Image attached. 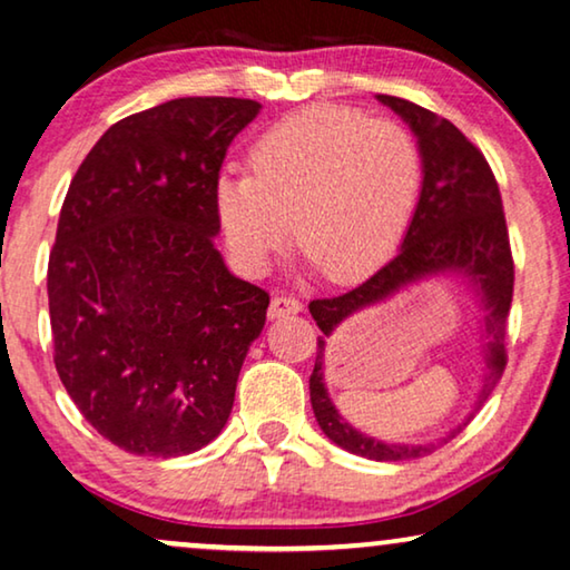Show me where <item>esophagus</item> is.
<instances>
[{"label":"esophagus","mask_w":570,"mask_h":570,"mask_svg":"<svg viewBox=\"0 0 570 570\" xmlns=\"http://www.w3.org/2000/svg\"><path fill=\"white\" fill-rule=\"evenodd\" d=\"M296 312H302V302L296 299V296L278 294V296H274V299H271V307H268V317L271 320L296 315Z\"/></svg>","instance_id":"obj_1"}]
</instances>
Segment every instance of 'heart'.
I'll list each match as a JSON object with an SVG mask.
<instances>
[{
  "label": "heart",
  "instance_id": "obj_1",
  "mask_svg": "<svg viewBox=\"0 0 570 570\" xmlns=\"http://www.w3.org/2000/svg\"><path fill=\"white\" fill-rule=\"evenodd\" d=\"M253 173L224 170L214 204L245 268L261 271L296 235L333 282H356L397 250L423 183L415 136L390 118L309 106L250 149Z\"/></svg>",
  "mask_w": 570,
  "mask_h": 570
}]
</instances>
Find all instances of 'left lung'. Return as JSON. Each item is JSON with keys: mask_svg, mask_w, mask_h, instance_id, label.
<instances>
[{"mask_svg": "<svg viewBox=\"0 0 570 570\" xmlns=\"http://www.w3.org/2000/svg\"><path fill=\"white\" fill-rule=\"evenodd\" d=\"M380 100L403 116L419 136L423 155V188L419 206H415L413 222L405 232L403 250L395 258L384 263L372 278H366L364 284L346 294L312 299L309 312L320 331L331 335L338 323L354 315L356 309L384 299L403 284H411L423 276L446 274V271H462L478 284L488 309L485 380L475 403V411H480L509 362L507 320L511 294H514V258H511L499 183H495V175L483 151L444 116L415 106L411 100L395 98V95H380ZM323 351L325 338H317L315 368L309 376L312 411H315V419L325 436L346 452L368 456L376 462L415 460V456L431 454L439 444L454 439L475 415L472 413L439 444L407 446L376 442V439L351 429L335 411L323 384Z\"/></svg>", "mask_w": 570, "mask_h": 570, "instance_id": "8db88e82", "label": "left lung"}]
</instances>
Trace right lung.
Returning <instances> with one entry per match:
<instances>
[{
  "instance_id": "1",
  "label": "right lung",
  "mask_w": 570,
  "mask_h": 570,
  "mask_svg": "<svg viewBox=\"0 0 570 570\" xmlns=\"http://www.w3.org/2000/svg\"><path fill=\"white\" fill-rule=\"evenodd\" d=\"M258 110L167 100L110 126L71 178L48 255L53 364L124 452L190 454L232 413L271 296L224 266L214 186Z\"/></svg>"
}]
</instances>
